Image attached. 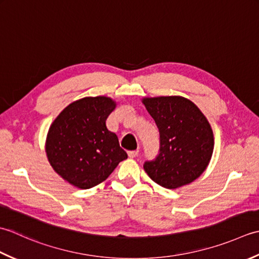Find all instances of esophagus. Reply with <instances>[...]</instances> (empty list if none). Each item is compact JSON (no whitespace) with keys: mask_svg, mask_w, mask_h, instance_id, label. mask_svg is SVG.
<instances>
[{"mask_svg":"<svg viewBox=\"0 0 259 259\" xmlns=\"http://www.w3.org/2000/svg\"><path fill=\"white\" fill-rule=\"evenodd\" d=\"M137 154H139V150L128 151V156L131 157V159H134V157H136V156H137Z\"/></svg>","mask_w":259,"mask_h":259,"instance_id":"esophagus-1","label":"esophagus"}]
</instances>
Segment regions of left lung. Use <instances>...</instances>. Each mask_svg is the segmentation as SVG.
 <instances>
[{"instance_id":"1","label":"left lung","mask_w":259,"mask_h":259,"mask_svg":"<svg viewBox=\"0 0 259 259\" xmlns=\"http://www.w3.org/2000/svg\"><path fill=\"white\" fill-rule=\"evenodd\" d=\"M160 132V151L144 170L166 189L191 183L207 168L213 152L211 126L191 100L181 96L143 98Z\"/></svg>"}]
</instances>
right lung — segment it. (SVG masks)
I'll list each match as a JSON object with an SVG mask.
<instances>
[{
  "instance_id": "1",
  "label": "right lung",
  "mask_w": 259,
  "mask_h": 259,
  "mask_svg": "<svg viewBox=\"0 0 259 259\" xmlns=\"http://www.w3.org/2000/svg\"><path fill=\"white\" fill-rule=\"evenodd\" d=\"M116 107L112 98L98 96L76 100L51 124L46 153L52 168L79 189H91L110 176L127 153L118 137L106 127Z\"/></svg>"
}]
</instances>
